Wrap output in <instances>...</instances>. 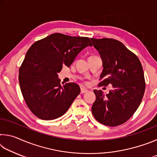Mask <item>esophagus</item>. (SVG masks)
<instances>
[{
	"label": "esophagus",
	"instance_id": "esophagus-1",
	"mask_svg": "<svg viewBox=\"0 0 157 157\" xmlns=\"http://www.w3.org/2000/svg\"><path fill=\"white\" fill-rule=\"evenodd\" d=\"M88 92V90H87L86 89H84V88H81V91H80V93L82 94H85V93H87Z\"/></svg>",
	"mask_w": 157,
	"mask_h": 157
}]
</instances>
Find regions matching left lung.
<instances>
[{
	"instance_id": "8db88e82",
	"label": "left lung",
	"mask_w": 157,
	"mask_h": 157,
	"mask_svg": "<svg viewBox=\"0 0 157 157\" xmlns=\"http://www.w3.org/2000/svg\"><path fill=\"white\" fill-rule=\"evenodd\" d=\"M102 59L103 70L98 86L112 84L108 94L94 90L96 100L91 110L94 118L105 125L125 123L139 108L145 89L143 67L139 58L121 41L91 38Z\"/></svg>"
}]
</instances>
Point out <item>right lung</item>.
Instances as JSON below:
<instances>
[{
	"label": "right lung",
	"mask_w": 157,
	"mask_h": 157,
	"mask_svg": "<svg viewBox=\"0 0 157 157\" xmlns=\"http://www.w3.org/2000/svg\"><path fill=\"white\" fill-rule=\"evenodd\" d=\"M92 46L89 37L54 33L36 41L26 53L18 80L28 108L42 120H54L64 114L80 88L73 82L62 86L58 73L70 67L79 52Z\"/></svg>",
	"instance_id": "right-lung-1"
}]
</instances>
